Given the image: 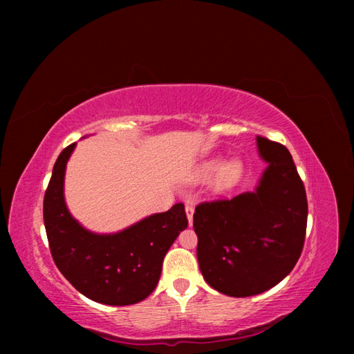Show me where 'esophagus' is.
Masks as SVG:
<instances>
[{
	"instance_id": "34e87169",
	"label": "esophagus",
	"mask_w": 354,
	"mask_h": 354,
	"mask_svg": "<svg viewBox=\"0 0 354 354\" xmlns=\"http://www.w3.org/2000/svg\"><path fill=\"white\" fill-rule=\"evenodd\" d=\"M185 213H187V219H189V223H193V213H194V207L192 204L185 205Z\"/></svg>"
}]
</instances>
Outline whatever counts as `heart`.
<instances>
[{"mask_svg": "<svg viewBox=\"0 0 354 354\" xmlns=\"http://www.w3.org/2000/svg\"><path fill=\"white\" fill-rule=\"evenodd\" d=\"M216 178H214V190L216 192H228L231 189L242 181L243 178V162L237 160V158H232V160L225 161L221 165L219 160H209L201 165L199 169V178L202 179H208L209 176H213L215 171Z\"/></svg>", "mask_w": 354, "mask_h": 354, "instance_id": "1", "label": "heart"}]
</instances>
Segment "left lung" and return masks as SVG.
<instances>
[{"instance_id":"left-lung-1","label":"left lung","mask_w":354,"mask_h":354,"mask_svg":"<svg viewBox=\"0 0 354 354\" xmlns=\"http://www.w3.org/2000/svg\"><path fill=\"white\" fill-rule=\"evenodd\" d=\"M257 146L268 167L255 192L202 202L193 214L202 275L237 298L259 295L288 277L306 239L307 198L292 155L260 135Z\"/></svg>"}]
</instances>
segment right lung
Listing matches in <instances>:
<instances>
[{"instance_id": "1", "label": "right lung", "mask_w": 354, "mask_h": 354, "mask_svg": "<svg viewBox=\"0 0 354 354\" xmlns=\"http://www.w3.org/2000/svg\"><path fill=\"white\" fill-rule=\"evenodd\" d=\"M74 147L76 142L59 155L44 196L51 257L66 280L93 301L137 304L156 288L165 254L189 225L184 204H175L169 212L149 216L115 234H94L65 205V167Z\"/></svg>"}]
</instances>
